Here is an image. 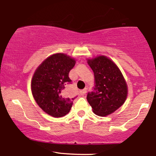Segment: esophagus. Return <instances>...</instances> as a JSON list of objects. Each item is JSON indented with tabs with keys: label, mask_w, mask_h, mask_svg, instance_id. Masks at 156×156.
Instances as JSON below:
<instances>
[{
	"label": "esophagus",
	"mask_w": 156,
	"mask_h": 156,
	"mask_svg": "<svg viewBox=\"0 0 156 156\" xmlns=\"http://www.w3.org/2000/svg\"><path fill=\"white\" fill-rule=\"evenodd\" d=\"M87 88L83 89V90L80 91V96H84V95H85L86 93H87Z\"/></svg>",
	"instance_id": "esophagus-1"
}]
</instances>
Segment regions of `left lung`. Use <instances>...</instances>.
<instances>
[{
    "label": "left lung",
    "mask_w": 156,
    "mask_h": 156,
    "mask_svg": "<svg viewBox=\"0 0 156 156\" xmlns=\"http://www.w3.org/2000/svg\"><path fill=\"white\" fill-rule=\"evenodd\" d=\"M88 64L94 73V86L87 94V101L97 115H109L125 103L126 82L119 68L107 57L88 59Z\"/></svg>",
    "instance_id": "1"
}]
</instances>
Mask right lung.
<instances>
[{"label": "right lung", "instance_id": "obj_1", "mask_svg": "<svg viewBox=\"0 0 156 156\" xmlns=\"http://www.w3.org/2000/svg\"><path fill=\"white\" fill-rule=\"evenodd\" d=\"M76 60L64 53L48 57L39 65L31 80V91L37 104L53 117H62L69 112L76 98L67 91L72 83L69 71Z\"/></svg>", "mask_w": 156, "mask_h": 156}]
</instances>
